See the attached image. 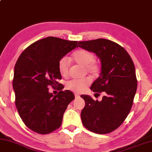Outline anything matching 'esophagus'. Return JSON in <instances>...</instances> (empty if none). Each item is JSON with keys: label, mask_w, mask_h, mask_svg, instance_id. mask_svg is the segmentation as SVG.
I'll return each instance as SVG.
<instances>
[{"label": "esophagus", "mask_w": 152, "mask_h": 152, "mask_svg": "<svg viewBox=\"0 0 152 152\" xmlns=\"http://www.w3.org/2000/svg\"><path fill=\"white\" fill-rule=\"evenodd\" d=\"M75 98H78L79 97V95L75 94Z\"/></svg>", "instance_id": "obj_1"}]
</instances>
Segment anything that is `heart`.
I'll return each mask as SVG.
<instances>
[{
	"instance_id": "obj_1",
	"label": "heart",
	"mask_w": 152,
	"mask_h": 152,
	"mask_svg": "<svg viewBox=\"0 0 152 152\" xmlns=\"http://www.w3.org/2000/svg\"><path fill=\"white\" fill-rule=\"evenodd\" d=\"M95 55L92 53L85 49L77 50L73 54V59L77 63L86 66V71L94 75L99 73L100 66L95 61ZM69 61L67 57H63L58 61V68L62 76L65 77L68 75ZM90 83L89 78L73 79L67 83V88L75 93L83 92Z\"/></svg>"
}]
</instances>
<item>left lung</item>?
Instances as JSON below:
<instances>
[{
    "label": "left lung",
    "mask_w": 152,
    "mask_h": 152,
    "mask_svg": "<svg viewBox=\"0 0 152 152\" xmlns=\"http://www.w3.org/2000/svg\"><path fill=\"white\" fill-rule=\"evenodd\" d=\"M78 45L100 59L99 76L90 89L95 94L105 93L101 102L81 95L86 102L81 113L82 123L95 134H108L121 126L132 107L137 86L134 62L124 48L110 40L79 41Z\"/></svg>",
    "instance_id": "obj_1"
}]
</instances>
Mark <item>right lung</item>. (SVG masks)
<instances>
[{"mask_svg":"<svg viewBox=\"0 0 152 152\" xmlns=\"http://www.w3.org/2000/svg\"><path fill=\"white\" fill-rule=\"evenodd\" d=\"M77 46V41L48 37L28 46L21 53L14 69L12 87L15 105L29 129L47 134L61 126L69 103L75 99L69 90L53 95L49 86H60L58 61Z\"/></svg>","mask_w":152,"mask_h":152,"instance_id":"right-lung-1","label":"right lung"}]
</instances>
